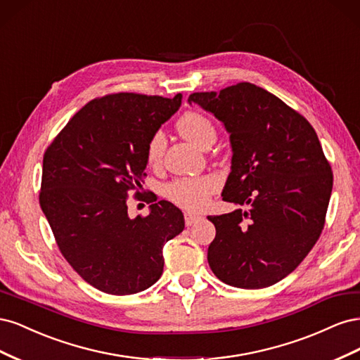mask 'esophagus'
<instances>
[{
  "mask_svg": "<svg viewBox=\"0 0 360 360\" xmlns=\"http://www.w3.org/2000/svg\"><path fill=\"white\" fill-rule=\"evenodd\" d=\"M200 214H195V213H184V222H186V225L188 226H191V225H193L195 222H197L198 219H200Z\"/></svg>",
  "mask_w": 360,
  "mask_h": 360,
  "instance_id": "esophagus-1",
  "label": "esophagus"
}]
</instances>
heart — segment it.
<instances>
[{
  "label": "heart",
  "instance_id": "heart-1",
  "mask_svg": "<svg viewBox=\"0 0 360 360\" xmlns=\"http://www.w3.org/2000/svg\"><path fill=\"white\" fill-rule=\"evenodd\" d=\"M177 130L181 136L198 147H204L216 138V127L209 117L197 111L184 112L177 122ZM167 139L162 132H156L147 146V163L150 167H159L165 153ZM221 180L216 176L184 177L167 184V198L186 210H201L209 204L212 195L219 189Z\"/></svg>",
  "mask_w": 360,
  "mask_h": 360
}]
</instances>
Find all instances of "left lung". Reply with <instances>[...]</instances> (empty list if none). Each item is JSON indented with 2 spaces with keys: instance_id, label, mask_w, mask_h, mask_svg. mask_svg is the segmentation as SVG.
Segmentation results:
<instances>
[{
  "instance_id": "left-lung-1",
  "label": "left lung",
  "mask_w": 360,
  "mask_h": 360,
  "mask_svg": "<svg viewBox=\"0 0 360 360\" xmlns=\"http://www.w3.org/2000/svg\"><path fill=\"white\" fill-rule=\"evenodd\" d=\"M230 134L231 172L222 200L248 205L209 216L216 237L207 259L237 288H264L296 269L317 243L333 174L314 127L279 97L250 82L193 93Z\"/></svg>"
}]
</instances>
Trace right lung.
<instances>
[{
  "instance_id": "right-lung-1",
  "label": "right lung",
  "mask_w": 360,
  "mask_h": 360,
  "mask_svg": "<svg viewBox=\"0 0 360 360\" xmlns=\"http://www.w3.org/2000/svg\"><path fill=\"white\" fill-rule=\"evenodd\" d=\"M180 105L181 94L97 97L43 155L39 201L58 249L103 292L126 296L153 285L163 271V245L183 231L180 209L156 197L147 216L127 214V198L139 197L147 177L148 141Z\"/></svg>"
}]
</instances>
